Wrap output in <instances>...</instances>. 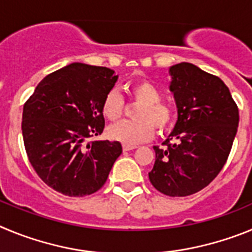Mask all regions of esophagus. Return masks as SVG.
Instances as JSON below:
<instances>
[{
    "mask_svg": "<svg viewBox=\"0 0 252 252\" xmlns=\"http://www.w3.org/2000/svg\"><path fill=\"white\" fill-rule=\"evenodd\" d=\"M122 149H124V151H130V150H133V149H136V146H133V145H124V146H122Z\"/></svg>",
    "mask_w": 252,
    "mask_h": 252,
    "instance_id": "34e87169",
    "label": "esophagus"
}]
</instances>
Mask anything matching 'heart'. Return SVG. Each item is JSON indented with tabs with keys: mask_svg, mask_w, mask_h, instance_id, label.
<instances>
[{
	"mask_svg": "<svg viewBox=\"0 0 252 252\" xmlns=\"http://www.w3.org/2000/svg\"><path fill=\"white\" fill-rule=\"evenodd\" d=\"M128 95L141 106L135 113L137 121H124L112 125L107 136L125 145H136L148 141L154 135V126L159 131L165 130L173 122V108L161 102V92L151 82L140 81L127 88ZM125 102L117 91H111L102 102V115L108 121H116L124 112Z\"/></svg>",
	"mask_w": 252,
	"mask_h": 252,
	"instance_id": "obj_1",
	"label": "heart"
}]
</instances>
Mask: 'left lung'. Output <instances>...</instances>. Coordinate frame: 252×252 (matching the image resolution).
I'll use <instances>...</instances> for the list:
<instances>
[{"mask_svg": "<svg viewBox=\"0 0 252 252\" xmlns=\"http://www.w3.org/2000/svg\"><path fill=\"white\" fill-rule=\"evenodd\" d=\"M178 120L165 148L154 146L149 179L162 194L186 197L208 186L230 155L239 127V108L216 75L190 63L169 68Z\"/></svg>", "mask_w": 252, "mask_h": 252, "instance_id": "1", "label": "left lung"}]
</instances>
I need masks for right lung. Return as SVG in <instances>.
Masks as SVG:
<instances>
[{"instance_id":"add662e5","label":"right lung","mask_w":252,"mask_h":252,"mask_svg":"<svg viewBox=\"0 0 252 252\" xmlns=\"http://www.w3.org/2000/svg\"><path fill=\"white\" fill-rule=\"evenodd\" d=\"M117 79L106 66L72 63L46 75L24 106L28 158L57 192L69 197L97 192L121 155L119 141L88 142L103 132L102 102Z\"/></svg>"}]
</instances>
